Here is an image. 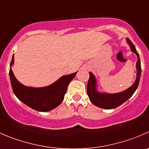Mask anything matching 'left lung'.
I'll return each mask as SVG.
<instances>
[{
	"mask_svg": "<svg viewBox=\"0 0 149 149\" xmlns=\"http://www.w3.org/2000/svg\"><path fill=\"white\" fill-rule=\"evenodd\" d=\"M126 41L128 45L130 47L131 51L135 53L138 57V61L136 63L137 74L135 83L126 90L122 91L119 93L101 92H99L97 88L96 78L94 76L93 73L89 72V79L87 84V91L86 92H87L88 96L92 104L99 108H104V109H113V108H117L118 106L124 103L125 101L127 100L130 97H131L138 88L141 74V66L139 54L137 52L135 47L132 44V41L128 38H126Z\"/></svg>",
	"mask_w": 149,
	"mask_h": 149,
	"instance_id": "8db88e82",
	"label": "left lung"
}]
</instances>
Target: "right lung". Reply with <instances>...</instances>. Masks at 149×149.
<instances>
[{"label":"right lung","mask_w":149,"mask_h":149,"mask_svg":"<svg viewBox=\"0 0 149 149\" xmlns=\"http://www.w3.org/2000/svg\"><path fill=\"white\" fill-rule=\"evenodd\" d=\"M14 63V54L10 64L9 76L14 95L20 101L30 108L47 112L54 109L61 104L67 91L68 86L76 75L77 72L60 77L52 84L44 87H31L20 83L11 70Z\"/></svg>","instance_id":"right-lung-1"}]
</instances>
